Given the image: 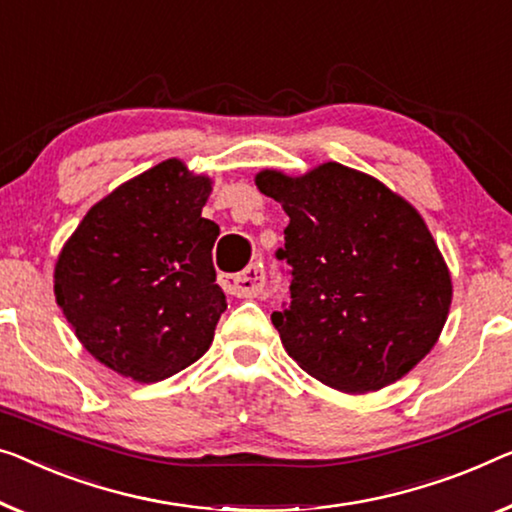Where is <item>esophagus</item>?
I'll list each match as a JSON object with an SVG mask.
<instances>
[{
	"mask_svg": "<svg viewBox=\"0 0 512 512\" xmlns=\"http://www.w3.org/2000/svg\"><path fill=\"white\" fill-rule=\"evenodd\" d=\"M264 269L262 264H250L246 271L230 273V276H220V285L227 294L243 296V299H253L264 292Z\"/></svg>",
	"mask_w": 512,
	"mask_h": 512,
	"instance_id": "34e87169",
	"label": "esophagus"
}]
</instances>
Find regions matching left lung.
I'll use <instances>...</instances> for the list:
<instances>
[{"label":"left lung","mask_w":512,"mask_h":512,"mask_svg":"<svg viewBox=\"0 0 512 512\" xmlns=\"http://www.w3.org/2000/svg\"><path fill=\"white\" fill-rule=\"evenodd\" d=\"M259 193L289 216L278 259L289 305L273 312L285 352L342 393L379 391L437 345L453 280L411 204L370 174L322 163L301 177L257 172Z\"/></svg>","instance_id":"obj_1"}]
</instances>
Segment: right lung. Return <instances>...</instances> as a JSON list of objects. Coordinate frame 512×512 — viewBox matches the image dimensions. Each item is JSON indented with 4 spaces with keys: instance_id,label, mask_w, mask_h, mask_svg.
Wrapping results in <instances>:
<instances>
[{
    "instance_id": "add662e5",
    "label": "right lung",
    "mask_w": 512,
    "mask_h": 512,
    "mask_svg": "<svg viewBox=\"0 0 512 512\" xmlns=\"http://www.w3.org/2000/svg\"><path fill=\"white\" fill-rule=\"evenodd\" d=\"M213 181L167 158L105 195L68 236L55 299L82 347L140 384L177 375L213 342L227 301L202 218Z\"/></svg>"
}]
</instances>
